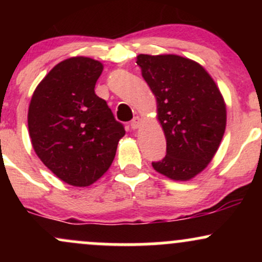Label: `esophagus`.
Listing matches in <instances>:
<instances>
[{
	"label": "esophagus",
	"instance_id": "obj_1",
	"mask_svg": "<svg viewBox=\"0 0 262 262\" xmlns=\"http://www.w3.org/2000/svg\"><path fill=\"white\" fill-rule=\"evenodd\" d=\"M140 125H141V119L139 118V117H135L133 121L130 122L132 129H138L140 127Z\"/></svg>",
	"mask_w": 262,
	"mask_h": 262
}]
</instances>
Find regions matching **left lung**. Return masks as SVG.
Listing matches in <instances>:
<instances>
[{
  "mask_svg": "<svg viewBox=\"0 0 262 262\" xmlns=\"http://www.w3.org/2000/svg\"><path fill=\"white\" fill-rule=\"evenodd\" d=\"M137 64L156 98L166 156L152 167L173 181H189L208 166L223 139L227 106L202 65L176 54H139Z\"/></svg>",
  "mask_w": 262,
  "mask_h": 262,
  "instance_id": "1",
  "label": "left lung"
}]
</instances>
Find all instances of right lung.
Masks as SVG:
<instances>
[{
	"label": "right lung",
	"instance_id": "obj_1",
	"mask_svg": "<svg viewBox=\"0 0 262 262\" xmlns=\"http://www.w3.org/2000/svg\"><path fill=\"white\" fill-rule=\"evenodd\" d=\"M103 64L87 56L60 61L38 83L28 108L35 154L56 177L75 187L101 179L125 130L95 93Z\"/></svg>",
	"mask_w": 262,
	"mask_h": 262
}]
</instances>
